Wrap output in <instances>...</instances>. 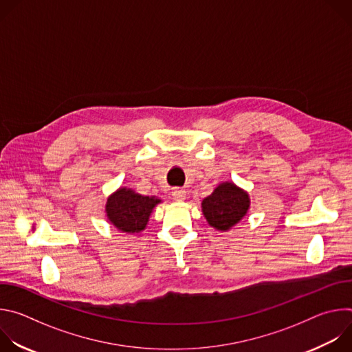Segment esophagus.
Instances as JSON below:
<instances>
[{
    "label": "esophagus",
    "mask_w": 352,
    "mask_h": 352,
    "mask_svg": "<svg viewBox=\"0 0 352 352\" xmlns=\"http://www.w3.org/2000/svg\"><path fill=\"white\" fill-rule=\"evenodd\" d=\"M173 197L177 200V202H182V200H185L186 197V190L185 189H181V188H175L173 192H171Z\"/></svg>",
    "instance_id": "obj_1"
}]
</instances>
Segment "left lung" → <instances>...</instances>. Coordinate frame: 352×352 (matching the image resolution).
<instances>
[{
  "mask_svg": "<svg viewBox=\"0 0 352 352\" xmlns=\"http://www.w3.org/2000/svg\"><path fill=\"white\" fill-rule=\"evenodd\" d=\"M250 199L245 189L234 182L219 184L214 190L202 200V213L217 231L227 232L236 226L248 213Z\"/></svg>",
  "mask_w": 352,
  "mask_h": 352,
  "instance_id": "obj_1",
  "label": "left lung"
}]
</instances>
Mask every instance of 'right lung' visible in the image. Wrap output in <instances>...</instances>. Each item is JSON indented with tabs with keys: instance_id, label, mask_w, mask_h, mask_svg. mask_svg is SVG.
<instances>
[{
	"instance_id": "right-lung-1",
	"label": "right lung",
	"mask_w": 352,
	"mask_h": 352,
	"mask_svg": "<svg viewBox=\"0 0 352 352\" xmlns=\"http://www.w3.org/2000/svg\"><path fill=\"white\" fill-rule=\"evenodd\" d=\"M159 204L162 199L157 196H143L121 186L107 197V220L121 232L139 234L146 228L150 214Z\"/></svg>"
}]
</instances>
